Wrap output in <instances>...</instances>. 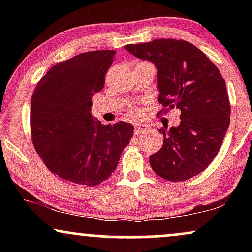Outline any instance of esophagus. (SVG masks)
Instances as JSON below:
<instances>
[{"label":"esophagus","mask_w":252,"mask_h":252,"mask_svg":"<svg viewBox=\"0 0 252 252\" xmlns=\"http://www.w3.org/2000/svg\"><path fill=\"white\" fill-rule=\"evenodd\" d=\"M148 127L146 125H143V124H137V125H135V129H134V134L135 135H139L140 133L144 132V130H147Z\"/></svg>","instance_id":"obj_1"}]
</instances>
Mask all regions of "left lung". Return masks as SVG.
<instances>
[{"mask_svg": "<svg viewBox=\"0 0 252 252\" xmlns=\"http://www.w3.org/2000/svg\"><path fill=\"white\" fill-rule=\"evenodd\" d=\"M157 68L158 102L181 111L180 124L161 128L163 146L149 158L155 173L184 181L209 166L218 154L230 120L226 82L215 64L194 44L159 39L124 47Z\"/></svg>", "mask_w": 252, "mask_h": 252, "instance_id": "obj_1", "label": "left lung"}]
</instances>
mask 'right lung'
<instances>
[{
	"label": "right lung",
	"instance_id": "right-lung-1",
	"mask_svg": "<svg viewBox=\"0 0 252 252\" xmlns=\"http://www.w3.org/2000/svg\"><path fill=\"white\" fill-rule=\"evenodd\" d=\"M115 50L79 54L54 65L31 101V133L46 166L64 180L96 186L116 170L133 137L132 124L102 125L92 97L104 86Z\"/></svg>",
	"mask_w": 252,
	"mask_h": 252
}]
</instances>
